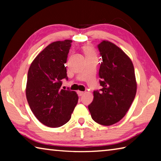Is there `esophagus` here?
Listing matches in <instances>:
<instances>
[{"mask_svg":"<svg viewBox=\"0 0 161 161\" xmlns=\"http://www.w3.org/2000/svg\"><path fill=\"white\" fill-rule=\"evenodd\" d=\"M77 93H78V95H79V96H80V97H81V96H82V95L84 94V92H81V91H78Z\"/></svg>","mask_w":161,"mask_h":161,"instance_id":"1","label":"esophagus"}]
</instances>
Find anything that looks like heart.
Returning <instances> with one entry per match:
<instances>
[{
	"instance_id": "obj_1",
	"label": "heart",
	"mask_w": 161,
	"mask_h": 161,
	"mask_svg": "<svg viewBox=\"0 0 161 161\" xmlns=\"http://www.w3.org/2000/svg\"><path fill=\"white\" fill-rule=\"evenodd\" d=\"M83 53L85 56V58H97V53L93 46H92L89 44L84 45L81 47Z\"/></svg>"
}]
</instances>
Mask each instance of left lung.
<instances>
[{
	"mask_svg": "<svg viewBox=\"0 0 161 161\" xmlns=\"http://www.w3.org/2000/svg\"><path fill=\"white\" fill-rule=\"evenodd\" d=\"M98 48L102 58L99 71L102 89L94 92V99L88 108L95 122L111 126L129 111L137 83L131 59L121 48L108 40H103Z\"/></svg>",
	"mask_w": 161,
	"mask_h": 161,
	"instance_id": "1",
	"label": "left lung"
}]
</instances>
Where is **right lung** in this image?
Returning a JSON list of instances; mask_svg holds the SVG:
<instances>
[{"instance_id":"right-lung-1","label":"right lung","mask_w":161,"mask_h":161,"mask_svg":"<svg viewBox=\"0 0 161 161\" xmlns=\"http://www.w3.org/2000/svg\"><path fill=\"white\" fill-rule=\"evenodd\" d=\"M72 40L50 43L37 54L30 66L25 89L31 111L38 121L48 127L63 126L71 119L78 102L74 91L61 89L66 78L64 64Z\"/></svg>"}]
</instances>
